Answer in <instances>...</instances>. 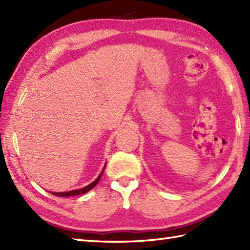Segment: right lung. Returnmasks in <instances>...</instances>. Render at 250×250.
<instances>
[{
    "label": "right lung",
    "instance_id": "obj_1",
    "mask_svg": "<svg viewBox=\"0 0 250 250\" xmlns=\"http://www.w3.org/2000/svg\"><path fill=\"white\" fill-rule=\"evenodd\" d=\"M104 169H105V167H104V168H103V171L101 172V174L99 175V177H98L97 179H95L94 182H92L91 184H90V185L86 186V187H84V188L77 189V190H72V191H66V192H51V193L54 194V195H57V196H73V195H79V194H83V193H86V192H88V191L91 190L92 188H94V187H95V185H97V184L99 183L100 178L102 177Z\"/></svg>",
    "mask_w": 250,
    "mask_h": 250
}]
</instances>
